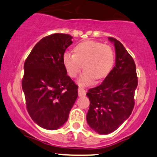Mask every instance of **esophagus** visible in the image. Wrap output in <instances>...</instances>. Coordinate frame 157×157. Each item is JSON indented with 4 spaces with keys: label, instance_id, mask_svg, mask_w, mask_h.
<instances>
[{
    "label": "esophagus",
    "instance_id": "obj_1",
    "mask_svg": "<svg viewBox=\"0 0 157 157\" xmlns=\"http://www.w3.org/2000/svg\"><path fill=\"white\" fill-rule=\"evenodd\" d=\"M86 90H85L82 87H79L78 89V94L80 97H82V96H85L86 95Z\"/></svg>",
    "mask_w": 157,
    "mask_h": 157
}]
</instances>
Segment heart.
I'll return each mask as SVG.
<instances>
[{
  "mask_svg": "<svg viewBox=\"0 0 157 157\" xmlns=\"http://www.w3.org/2000/svg\"><path fill=\"white\" fill-rule=\"evenodd\" d=\"M74 52H65L63 63L71 77H76L83 67L84 72L78 79L81 86L91 84L94 78H105L114 64L115 53L112 47L102 43L85 41L77 44Z\"/></svg>",
  "mask_w": 157,
  "mask_h": 157,
  "instance_id": "1",
  "label": "heart"
}]
</instances>
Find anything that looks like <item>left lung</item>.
<instances>
[{"mask_svg":"<svg viewBox=\"0 0 157 157\" xmlns=\"http://www.w3.org/2000/svg\"><path fill=\"white\" fill-rule=\"evenodd\" d=\"M116 52L115 66L100 86L86 94L90 101L88 124L100 134L116 131L130 117L134 107L138 79L136 65L120 41L109 37Z\"/></svg>","mask_w":157,"mask_h":157,"instance_id":"1","label":"left lung"}]
</instances>
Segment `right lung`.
Returning <instances> with one entry per match:
<instances>
[{"label":"right lung","mask_w":157,"mask_h":157,"mask_svg":"<svg viewBox=\"0 0 157 157\" xmlns=\"http://www.w3.org/2000/svg\"><path fill=\"white\" fill-rule=\"evenodd\" d=\"M71 38L61 33L46 36L25 61L22 89L27 111L35 123L47 130H56L67 121L78 96V86L63 63Z\"/></svg>","instance_id":"add662e5"}]
</instances>
